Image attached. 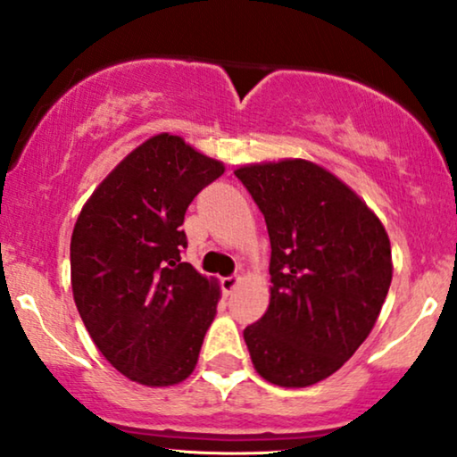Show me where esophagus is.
Instances as JSON below:
<instances>
[{
  "mask_svg": "<svg viewBox=\"0 0 457 457\" xmlns=\"http://www.w3.org/2000/svg\"><path fill=\"white\" fill-rule=\"evenodd\" d=\"M240 282H242L240 276H228V278H223V279H221V286H223L225 295H229V292H234L236 286H238Z\"/></svg>",
  "mask_w": 457,
  "mask_h": 457,
  "instance_id": "obj_1",
  "label": "esophagus"
}]
</instances>
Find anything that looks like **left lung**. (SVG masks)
<instances>
[{
	"label": "left lung",
	"mask_w": 457,
	"mask_h": 457,
	"mask_svg": "<svg viewBox=\"0 0 457 457\" xmlns=\"http://www.w3.org/2000/svg\"><path fill=\"white\" fill-rule=\"evenodd\" d=\"M270 234V307L245 330L253 366L286 388L328 378L360 349L393 278L391 240L337 175L303 158L236 169Z\"/></svg>",
	"instance_id": "8db88e82"
}]
</instances>
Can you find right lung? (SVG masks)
Returning a JSON list of instances; mask_svg holds the SVG:
<instances>
[{
    "mask_svg": "<svg viewBox=\"0 0 457 457\" xmlns=\"http://www.w3.org/2000/svg\"><path fill=\"white\" fill-rule=\"evenodd\" d=\"M221 161L158 133L96 187L71 238L75 305L97 351L129 380L173 386L194 372L219 284L181 261L194 196Z\"/></svg>",
    "mask_w": 457,
    "mask_h": 457,
    "instance_id": "1",
    "label": "right lung"
}]
</instances>
